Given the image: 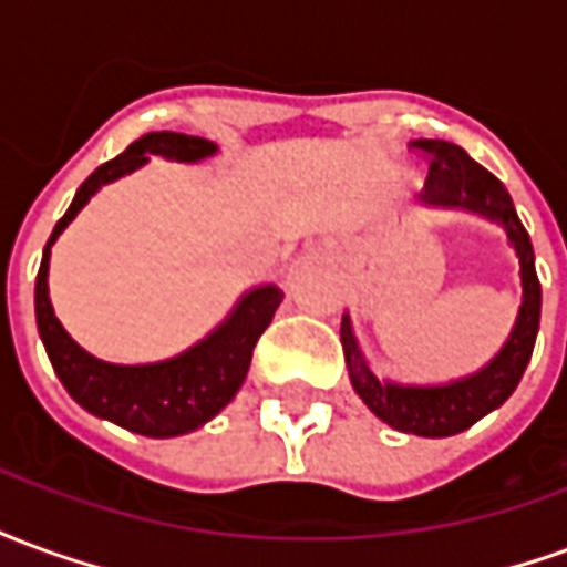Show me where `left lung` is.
I'll return each mask as SVG.
<instances>
[{
  "mask_svg": "<svg viewBox=\"0 0 567 567\" xmlns=\"http://www.w3.org/2000/svg\"><path fill=\"white\" fill-rule=\"evenodd\" d=\"M410 145L425 151L431 157L425 190L419 194L425 206L476 212V215H486L488 221H498L507 230V239L519 258L523 307L513 324L511 340L501 346L498 355L483 370H476L464 380L446 382V385H398V382L380 380L358 349L349 316H343V324H340V340H343L352 389L370 406L373 416H380L394 431L416 434V437H452L458 431H467L492 410H498L516 392V385L532 361L537 328H540V282H537L535 270V248H532L528 230L513 209L507 187L501 185L486 166L467 157V151L452 142L416 140Z\"/></svg>",
  "mask_w": 567,
  "mask_h": 567,
  "instance_id": "left-lung-1",
  "label": "left lung"
}]
</instances>
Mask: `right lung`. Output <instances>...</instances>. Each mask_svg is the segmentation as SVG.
Returning a JSON list of instances; mask_svg holds the SVG:
<instances>
[{
  "instance_id": "right-lung-1",
  "label": "right lung",
  "mask_w": 567,
  "mask_h": 567,
  "mask_svg": "<svg viewBox=\"0 0 567 567\" xmlns=\"http://www.w3.org/2000/svg\"><path fill=\"white\" fill-rule=\"evenodd\" d=\"M218 145L209 140L161 130V133L142 136L124 154H117L115 161L93 169L79 187L66 215L56 221L54 234L44 246L39 276H35V324H39L44 352L51 358L60 382L66 385V392L93 416L109 419L145 437L187 434L194 427L206 425L234 401L239 385L246 382L255 343L260 333L267 331L285 295L276 285H258L239 297L234 312L206 340L190 346L182 355L166 358L157 364H109L84 352L54 316L51 297H48L51 246L100 187L145 166L151 154H161L166 161L197 163L203 157H212Z\"/></svg>"
}]
</instances>
